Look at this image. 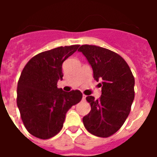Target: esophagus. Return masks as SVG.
<instances>
[{"label":"esophagus","instance_id":"34e87169","mask_svg":"<svg viewBox=\"0 0 157 157\" xmlns=\"http://www.w3.org/2000/svg\"><path fill=\"white\" fill-rule=\"evenodd\" d=\"M86 98V96L84 95V94H83V95H82V100H83V101H85Z\"/></svg>","mask_w":157,"mask_h":157}]
</instances>
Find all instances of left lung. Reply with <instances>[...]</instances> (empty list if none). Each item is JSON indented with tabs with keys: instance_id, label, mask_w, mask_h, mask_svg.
<instances>
[{
	"instance_id": "left-lung-1",
	"label": "left lung",
	"mask_w": 157,
	"mask_h": 157,
	"mask_svg": "<svg viewBox=\"0 0 157 157\" xmlns=\"http://www.w3.org/2000/svg\"><path fill=\"white\" fill-rule=\"evenodd\" d=\"M82 52L91 65L96 81L101 80V96L86 97L91 110L82 119L90 134L108 138L120 130L129 116L134 98V78L130 67L116 52L100 46L83 45Z\"/></svg>"
}]
</instances>
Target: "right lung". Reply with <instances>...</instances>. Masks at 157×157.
<instances>
[{
  "label": "right lung",
  "mask_w": 157,
  "mask_h": 157,
  "mask_svg": "<svg viewBox=\"0 0 157 157\" xmlns=\"http://www.w3.org/2000/svg\"><path fill=\"white\" fill-rule=\"evenodd\" d=\"M79 45L60 46L32 57L23 69L17 86V106L25 127L40 139L61 130L67 112L82 100L79 90L57 88L63 79L62 64Z\"/></svg>",
  "instance_id": "obj_1"
}]
</instances>
